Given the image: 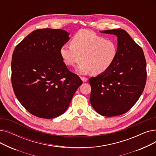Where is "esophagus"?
<instances>
[{
  "label": "esophagus",
  "mask_w": 156,
  "mask_h": 156,
  "mask_svg": "<svg viewBox=\"0 0 156 156\" xmlns=\"http://www.w3.org/2000/svg\"><path fill=\"white\" fill-rule=\"evenodd\" d=\"M80 78L81 79V80H82L83 82H86V81H87L88 80V78H86V77H83V76H81Z\"/></svg>",
  "instance_id": "1"
}]
</instances>
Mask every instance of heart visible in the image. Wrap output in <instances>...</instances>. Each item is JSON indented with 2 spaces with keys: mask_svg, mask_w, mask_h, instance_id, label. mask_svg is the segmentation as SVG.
Wrapping results in <instances>:
<instances>
[{
  "mask_svg": "<svg viewBox=\"0 0 156 156\" xmlns=\"http://www.w3.org/2000/svg\"><path fill=\"white\" fill-rule=\"evenodd\" d=\"M71 44H64L60 50L64 62L69 66L80 63L78 71L81 74L90 72L99 75L107 71L115 62L118 45L115 40L106 39L87 30L78 31Z\"/></svg>",
  "mask_w": 156,
  "mask_h": 156,
  "instance_id": "b5f03b06",
  "label": "heart"
}]
</instances>
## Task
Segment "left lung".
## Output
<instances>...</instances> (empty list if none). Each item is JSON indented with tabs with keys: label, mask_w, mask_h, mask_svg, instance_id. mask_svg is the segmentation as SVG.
Wrapping results in <instances>:
<instances>
[{
	"label": "left lung",
	"mask_w": 156,
	"mask_h": 156,
	"mask_svg": "<svg viewBox=\"0 0 156 156\" xmlns=\"http://www.w3.org/2000/svg\"><path fill=\"white\" fill-rule=\"evenodd\" d=\"M118 37V54L105 73L89 79L90 103L101 115L112 117L128 112L142 95L147 80L142 47L122 29L101 31Z\"/></svg>",
	"instance_id": "1"
}]
</instances>
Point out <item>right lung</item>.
Returning a JSON list of instances; mask_svg holds the SVG:
<instances>
[{"instance_id": "obj_1", "label": "right lung", "mask_w": 156, "mask_h": 156, "mask_svg": "<svg viewBox=\"0 0 156 156\" xmlns=\"http://www.w3.org/2000/svg\"><path fill=\"white\" fill-rule=\"evenodd\" d=\"M61 29H38L15 47L11 82L20 102L37 117L52 119L66 109L82 81L63 62L61 48L69 40Z\"/></svg>"}]
</instances>
